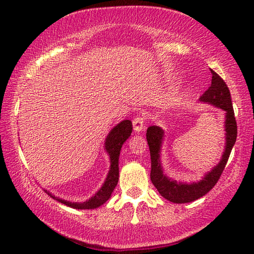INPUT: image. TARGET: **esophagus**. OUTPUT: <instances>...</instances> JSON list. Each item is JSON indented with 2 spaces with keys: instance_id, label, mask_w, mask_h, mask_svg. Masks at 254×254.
I'll return each mask as SVG.
<instances>
[{
  "instance_id": "1",
  "label": "esophagus",
  "mask_w": 254,
  "mask_h": 254,
  "mask_svg": "<svg viewBox=\"0 0 254 254\" xmlns=\"http://www.w3.org/2000/svg\"><path fill=\"white\" fill-rule=\"evenodd\" d=\"M132 123H133V128L135 132L142 131L143 128L146 127V119H144V116H136V118H134L133 121H132Z\"/></svg>"
}]
</instances>
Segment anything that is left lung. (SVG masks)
Returning <instances> with one entry per match:
<instances>
[{"label":"left lung","instance_id":"left-lung-1","mask_svg":"<svg viewBox=\"0 0 254 254\" xmlns=\"http://www.w3.org/2000/svg\"><path fill=\"white\" fill-rule=\"evenodd\" d=\"M212 79L208 89L203 92L200 100L203 103L212 104L217 107L226 112V148H225L223 158L217 166L209 172L198 183H178L176 181H172L163 174L162 166L159 160V150L162 146V140L164 131L159 127H149L147 130V141L150 150L151 159V171L150 180L155 188L165 199L172 201L174 203H187L201 198L215 187L216 183L220 179L221 173L224 172L227 160L231 155L232 148L235 144L237 136V124L235 120L234 108H233L231 92L220 75L211 70Z\"/></svg>","mask_w":254,"mask_h":254}]
</instances>
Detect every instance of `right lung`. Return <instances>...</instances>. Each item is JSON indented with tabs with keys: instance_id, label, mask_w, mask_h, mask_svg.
Returning a JSON list of instances; mask_svg holds the SVG:
<instances>
[{
	"instance_id": "right-lung-1",
	"label": "right lung",
	"mask_w": 254,
	"mask_h": 254,
	"mask_svg": "<svg viewBox=\"0 0 254 254\" xmlns=\"http://www.w3.org/2000/svg\"><path fill=\"white\" fill-rule=\"evenodd\" d=\"M131 132H132V122L130 120H126L123 121V122L119 123L115 127H113L112 131L110 132V134L107 135L105 148L111 157V170H110V173H108L107 179L102 187V189H100V190L96 193L91 199L82 203H74V202H69V201H65L62 199H56L54 195L50 194L52 198L59 200L60 202L65 204V206H69L71 208H75V209H94L102 206L103 203H105L106 201L110 199L112 192L114 191L116 185H118L120 151H121V148H122V144L126 142V140L131 135Z\"/></svg>"
}]
</instances>
